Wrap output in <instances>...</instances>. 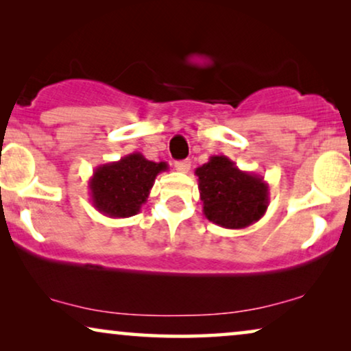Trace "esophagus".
<instances>
[{"label":"esophagus","mask_w":351,"mask_h":351,"mask_svg":"<svg viewBox=\"0 0 351 351\" xmlns=\"http://www.w3.org/2000/svg\"><path fill=\"white\" fill-rule=\"evenodd\" d=\"M190 166H191V162H190L189 160H184V161H176V162H174L176 171L184 172V174H186V172L190 171Z\"/></svg>","instance_id":"34e87169"}]
</instances>
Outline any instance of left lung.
I'll return each instance as SVG.
<instances>
[{
    "mask_svg": "<svg viewBox=\"0 0 351 351\" xmlns=\"http://www.w3.org/2000/svg\"><path fill=\"white\" fill-rule=\"evenodd\" d=\"M203 214L219 227L239 230L258 222L270 204L262 176L241 171L228 156H210L196 167Z\"/></svg>",
    "mask_w": 351,
    "mask_h": 351,
    "instance_id": "1",
    "label": "left lung"
}]
</instances>
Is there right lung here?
I'll return each instance as SVG.
<instances>
[{
    "label": "right lung",
    "instance_id": "obj_1",
    "mask_svg": "<svg viewBox=\"0 0 351 351\" xmlns=\"http://www.w3.org/2000/svg\"><path fill=\"white\" fill-rule=\"evenodd\" d=\"M167 169V162L148 161L138 152L100 165L88 184L93 206L107 217H132L147 203L156 176Z\"/></svg>",
    "mask_w": 351,
    "mask_h": 351
}]
</instances>
